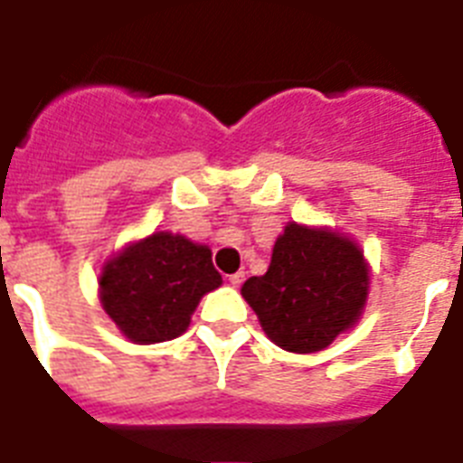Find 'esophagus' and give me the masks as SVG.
I'll list each match as a JSON object with an SVG mask.
<instances>
[{
	"label": "esophagus",
	"instance_id": "34e87169",
	"mask_svg": "<svg viewBox=\"0 0 463 463\" xmlns=\"http://www.w3.org/2000/svg\"><path fill=\"white\" fill-rule=\"evenodd\" d=\"M228 281H231V286H232V288H238L240 283L245 281V271H238V274L228 276Z\"/></svg>",
	"mask_w": 463,
	"mask_h": 463
}]
</instances>
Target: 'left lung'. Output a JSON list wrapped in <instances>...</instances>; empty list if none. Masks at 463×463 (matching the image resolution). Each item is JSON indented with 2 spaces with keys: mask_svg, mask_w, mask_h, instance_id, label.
Masks as SVG:
<instances>
[{
  "mask_svg": "<svg viewBox=\"0 0 463 463\" xmlns=\"http://www.w3.org/2000/svg\"><path fill=\"white\" fill-rule=\"evenodd\" d=\"M367 288V264L353 240L288 223L276 240L267 274L247 279L242 298L276 345L315 353L358 322Z\"/></svg>",
  "mask_w": 463,
  "mask_h": 463,
  "instance_id": "1",
  "label": "left lung"
}]
</instances>
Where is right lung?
<instances>
[{
	"label": "right lung",
	"instance_id": "1",
	"mask_svg": "<svg viewBox=\"0 0 463 463\" xmlns=\"http://www.w3.org/2000/svg\"><path fill=\"white\" fill-rule=\"evenodd\" d=\"M221 283L209 247L154 232L105 264L100 305L129 341L160 344L184 334L199 300Z\"/></svg>",
	"mask_w": 463,
	"mask_h": 463
}]
</instances>
